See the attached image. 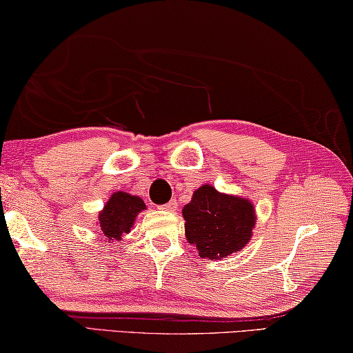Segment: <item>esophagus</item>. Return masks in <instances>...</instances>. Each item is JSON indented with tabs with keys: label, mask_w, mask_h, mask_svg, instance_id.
<instances>
[{
	"label": "esophagus",
	"mask_w": 353,
	"mask_h": 353,
	"mask_svg": "<svg viewBox=\"0 0 353 353\" xmlns=\"http://www.w3.org/2000/svg\"><path fill=\"white\" fill-rule=\"evenodd\" d=\"M161 208H163V210H165V211H176L178 203H176V200H170V201H167V203L163 205Z\"/></svg>",
	"instance_id": "esophagus-1"
}]
</instances>
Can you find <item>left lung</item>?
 Here are the masks:
<instances>
[{
    "instance_id": "obj_1",
    "label": "left lung",
    "mask_w": 353,
    "mask_h": 353,
    "mask_svg": "<svg viewBox=\"0 0 353 353\" xmlns=\"http://www.w3.org/2000/svg\"><path fill=\"white\" fill-rule=\"evenodd\" d=\"M186 238L208 259L227 258L239 252L255 227V210L250 201L219 194L212 186H201L184 206Z\"/></svg>"
}]
</instances>
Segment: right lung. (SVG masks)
<instances>
[{
    "label": "right lung",
    "mask_w": 353,
    "mask_h": 353,
    "mask_svg": "<svg viewBox=\"0 0 353 353\" xmlns=\"http://www.w3.org/2000/svg\"><path fill=\"white\" fill-rule=\"evenodd\" d=\"M142 210H145L142 199L126 192H115L98 216L103 234L108 241L120 239L123 233H128L131 230L136 216Z\"/></svg>",
    "instance_id": "obj_1"
}]
</instances>
